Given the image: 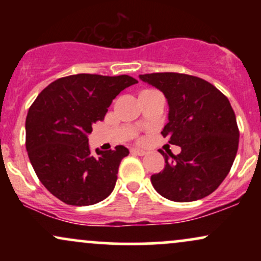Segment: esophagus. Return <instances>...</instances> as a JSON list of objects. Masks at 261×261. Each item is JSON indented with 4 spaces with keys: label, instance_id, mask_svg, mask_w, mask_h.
I'll list each match as a JSON object with an SVG mask.
<instances>
[{
    "label": "esophagus",
    "instance_id": "obj_1",
    "mask_svg": "<svg viewBox=\"0 0 261 261\" xmlns=\"http://www.w3.org/2000/svg\"><path fill=\"white\" fill-rule=\"evenodd\" d=\"M131 153L133 154H137V155H145L147 154V151L142 148H133L131 149Z\"/></svg>",
    "mask_w": 261,
    "mask_h": 261
}]
</instances>
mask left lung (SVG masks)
<instances>
[{
	"mask_svg": "<svg viewBox=\"0 0 261 261\" xmlns=\"http://www.w3.org/2000/svg\"><path fill=\"white\" fill-rule=\"evenodd\" d=\"M140 79L164 93L169 114L162 135L181 147L176 155L160 149L166 166L151 176L155 191L176 202L210 195L229 173L238 151L239 130L228 98L190 74L157 72Z\"/></svg>",
	"mask_w": 261,
	"mask_h": 261,
	"instance_id": "1",
	"label": "left lung"
}]
</instances>
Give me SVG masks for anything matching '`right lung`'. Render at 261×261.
<instances>
[{
  "label": "right lung",
  "mask_w": 261,
  "mask_h": 261,
  "mask_svg": "<svg viewBox=\"0 0 261 261\" xmlns=\"http://www.w3.org/2000/svg\"><path fill=\"white\" fill-rule=\"evenodd\" d=\"M137 81L127 74L79 73L62 77L40 92L25 119V147L39 180L54 196L72 206H88L112 194L124 146L89 151L95 122L104 120L116 95Z\"/></svg>",
  "instance_id": "right-lung-1"
}]
</instances>
